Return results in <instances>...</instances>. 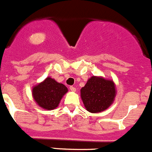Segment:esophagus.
<instances>
[{"label":"esophagus","instance_id":"esophagus-1","mask_svg":"<svg viewBox=\"0 0 152 152\" xmlns=\"http://www.w3.org/2000/svg\"><path fill=\"white\" fill-rule=\"evenodd\" d=\"M69 90L71 91L75 92L76 91V88L73 87V86H70V87H69Z\"/></svg>","mask_w":152,"mask_h":152}]
</instances>
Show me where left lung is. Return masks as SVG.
Listing matches in <instances>:
<instances>
[{
	"label": "left lung",
	"mask_w": 152,
	"mask_h": 152,
	"mask_svg": "<svg viewBox=\"0 0 152 152\" xmlns=\"http://www.w3.org/2000/svg\"><path fill=\"white\" fill-rule=\"evenodd\" d=\"M80 92L85 107L92 113H100L108 109L114 102L116 94L113 80L95 76L88 80Z\"/></svg>",
	"instance_id": "1"
}]
</instances>
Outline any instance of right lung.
Instances as JSON below:
<instances>
[{
	"label": "right lung",
	"mask_w": 152,
	"mask_h": 152,
	"mask_svg": "<svg viewBox=\"0 0 152 152\" xmlns=\"http://www.w3.org/2000/svg\"><path fill=\"white\" fill-rule=\"evenodd\" d=\"M67 91L64 85L47 77L32 88V95L38 106L44 110H52L58 107Z\"/></svg>",
	"instance_id": "1"
}]
</instances>
